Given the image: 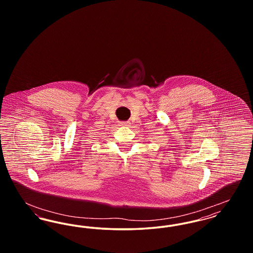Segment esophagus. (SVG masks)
Returning <instances> with one entry per match:
<instances>
[{"mask_svg":"<svg viewBox=\"0 0 253 253\" xmlns=\"http://www.w3.org/2000/svg\"><path fill=\"white\" fill-rule=\"evenodd\" d=\"M120 124H121V126H122V127H127V126H129V123H128V122H121Z\"/></svg>","mask_w":253,"mask_h":253,"instance_id":"esophagus-1","label":"esophagus"}]
</instances>
